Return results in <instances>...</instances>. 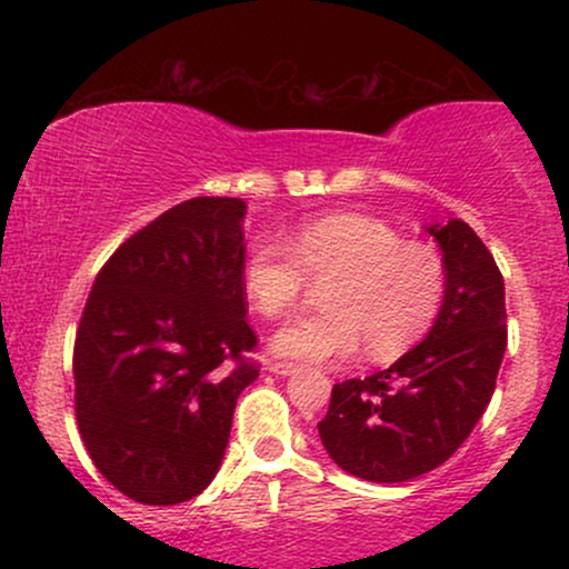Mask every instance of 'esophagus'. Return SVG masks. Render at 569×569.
Listing matches in <instances>:
<instances>
[{"mask_svg":"<svg viewBox=\"0 0 569 569\" xmlns=\"http://www.w3.org/2000/svg\"><path fill=\"white\" fill-rule=\"evenodd\" d=\"M270 371H272V375L289 377V375H293V371H299V367H297V363H283V361H276V363H270Z\"/></svg>","mask_w":569,"mask_h":569,"instance_id":"obj_1","label":"esophagus"}]
</instances>
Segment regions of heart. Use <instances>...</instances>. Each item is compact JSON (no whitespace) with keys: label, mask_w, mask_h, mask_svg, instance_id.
Listing matches in <instances>:
<instances>
[{"label":"heart","mask_w":569,"mask_h":569,"mask_svg":"<svg viewBox=\"0 0 569 569\" xmlns=\"http://www.w3.org/2000/svg\"><path fill=\"white\" fill-rule=\"evenodd\" d=\"M310 278L323 286V312L297 316L272 337V352L293 361H345L361 345L393 361L433 329L447 270L439 253L407 243L388 221L367 213H323L286 240L262 238L246 251L243 291L264 318L299 302Z\"/></svg>","instance_id":"obj_1"}]
</instances>
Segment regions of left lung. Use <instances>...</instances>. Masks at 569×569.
<instances>
[{"instance_id": "obj_1", "label": "left lung", "mask_w": 569, "mask_h": 569, "mask_svg": "<svg viewBox=\"0 0 569 569\" xmlns=\"http://www.w3.org/2000/svg\"><path fill=\"white\" fill-rule=\"evenodd\" d=\"M441 248L447 297L417 348L385 371L331 390L318 433L342 471L377 485L417 479L471 436L506 352V286L466 221L428 227Z\"/></svg>"}]
</instances>
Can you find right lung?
<instances>
[{
  "instance_id": "right-lung-1",
  "label": "right lung",
  "mask_w": 569,
  "mask_h": 569,
  "mask_svg": "<svg viewBox=\"0 0 569 569\" xmlns=\"http://www.w3.org/2000/svg\"><path fill=\"white\" fill-rule=\"evenodd\" d=\"M246 202L192 198L160 213L98 272L74 339V411L103 479L143 506H176L211 485L246 358Z\"/></svg>"
}]
</instances>
